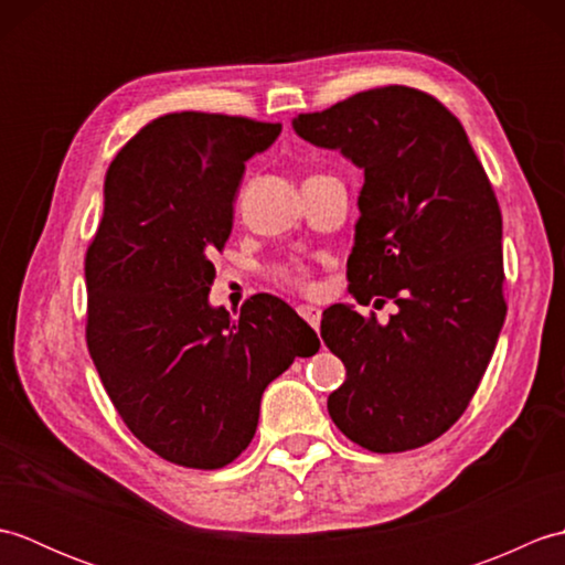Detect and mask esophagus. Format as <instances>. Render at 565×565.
<instances>
[{"label":"esophagus","mask_w":565,"mask_h":565,"mask_svg":"<svg viewBox=\"0 0 565 565\" xmlns=\"http://www.w3.org/2000/svg\"><path fill=\"white\" fill-rule=\"evenodd\" d=\"M298 316H301L313 330L320 328V308H316V306H298Z\"/></svg>","instance_id":"34e87169"}]
</instances>
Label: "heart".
Returning <instances> with one entry per match:
<instances>
[{
	"label": "heart",
	"mask_w": 565,
	"mask_h": 565,
	"mask_svg": "<svg viewBox=\"0 0 565 565\" xmlns=\"http://www.w3.org/2000/svg\"><path fill=\"white\" fill-rule=\"evenodd\" d=\"M279 279L286 284H294V286H306V271L301 267H289V269H281L279 271Z\"/></svg>",
	"instance_id": "b5f03b06"
}]
</instances>
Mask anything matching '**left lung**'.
<instances>
[{
	"label": "left lung",
	"mask_w": 565,
	"mask_h": 565,
	"mask_svg": "<svg viewBox=\"0 0 565 565\" xmlns=\"http://www.w3.org/2000/svg\"><path fill=\"white\" fill-rule=\"evenodd\" d=\"M294 130L364 170L350 291L398 306L388 322L350 303L322 313V340L347 369L328 413L369 451L417 449L463 415L505 322L493 186L459 118L413 87L359 92L298 114Z\"/></svg>",
	"instance_id": "left-lung-1"
}]
</instances>
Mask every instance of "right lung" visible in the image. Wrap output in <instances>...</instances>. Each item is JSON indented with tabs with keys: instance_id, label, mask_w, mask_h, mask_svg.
<instances>
[{
	"instance_id": "right-lung-1",
	"label": "right lung",
	"mask_w": 565,
	"mask_h": 565,
	"mask_svg": "<svg viewBox=\"0 0 565 565\" xmlns=\"http://www.w3.org/2000/svg\"><path fill=\"white\" fill-rule=\"evenodd\" d=\"M279 124L182 111L154 118L116 154L84 259L87 347L128 429L162 459L223 468L255 437L262 393L320 350L281 298L231 318L209 303L213 252L233 231L245 162Z\"/></svg>"
}]
</instances>
